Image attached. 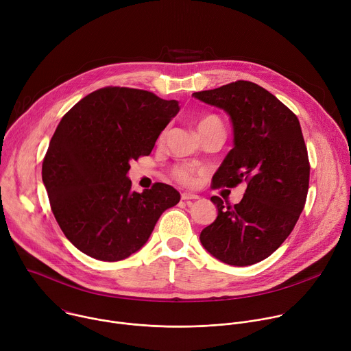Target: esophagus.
Here are the masks:
<instances>
[{
    "instance_id": "obj_1",
    "label": "esophagus",
    "mask_w": 351,
    "mask_h": 351,
    "mask_svg": "<svg viewBox=\"0 0 351 351\" xmlns=\"http://www.w3.org/2000/svg\"><path fill=\"white\" fill-rule=\"evenodd\" d=\"M197 198H199V195L194 193H187V191L182 193V199H197Z\"/></svg>"
}]
</instances>
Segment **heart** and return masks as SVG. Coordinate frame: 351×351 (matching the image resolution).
Masks as SVG:
<instances>
[{
    "instance_id": "1",
    "label": "heart",
    "mask_w": 351,
    "mask_h": 351,
    "mask_svg": "<svg viewBox=\"0 0 351 351\" xmlns=\"http://www.w3.org/2000/svg\"><path fill=\"white\" fill-rule=\"evenodd\" d=\"M195 128L198 134L204 137L211 132H222L223 133V125L221 122V119L215 115H202L195 119ZM173 178L186 186H190L194 183L195 180V169L190 165H178L173 171Z\"/></svg>"
}]
</instances>
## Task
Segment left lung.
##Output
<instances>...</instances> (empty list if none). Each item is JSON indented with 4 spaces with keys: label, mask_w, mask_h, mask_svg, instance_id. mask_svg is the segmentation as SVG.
<instances>
[{
    "label": "left lung",
    "mask_w": 351,
    "mask_h": 351,
    "mask_svg": "<svg viewBox=\"0 0 351 351\" xmlns=\"http://www.w3.org/2000/svg\"><path fill=\"white\" fill-rule=\"evenodd\" d=\"M193 97L223 110L233 126V148L213 186H247L233 207L211 197L218 217L202 230L199 241L225 264H257L287 239L306 204L310 162L300 122L274 94L252 82L237 80Z\"/></svg>",
    "instance_id": "left-lung-1"
}]
</instances>
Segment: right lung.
Masks as SVG:
<instances>
[{"label":"right lung","mask_w":351,"mask_h":351,"mask_svg":"<svg viewBox=\"0 0 351 351\" xmlns=\"http://www.w3.org/2000/svg\"><path fill=\"white\" fill-rule=\"evenodd\" d=\"M176 99L128 87H104L61 119L43 161L54 217L66 239L99 261H121L147 243L162 213L180 199L156 183L132 191L130 161L148 156L172 118Z\"/></svg>","instance_id":"right-lung-1"}]
</instances>
